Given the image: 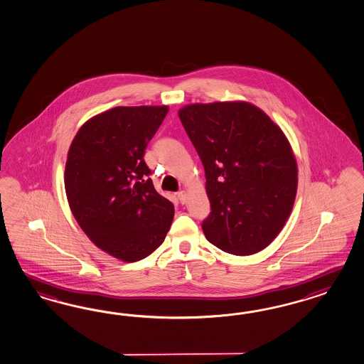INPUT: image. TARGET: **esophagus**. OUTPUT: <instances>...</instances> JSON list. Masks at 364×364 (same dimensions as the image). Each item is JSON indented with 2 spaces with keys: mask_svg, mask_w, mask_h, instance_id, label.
Masks as SVG:
<instances>
[{
  "mask_svg": "<svg viewBox=\"0 0 364 364\" xmlns=\"http://www.w3.org/2000/svg\"><path fill=\"white\" fill-rule=\"evenodd\" d=\"M177 197H178V200H180L181 204H186V203H187V193H186V191L177 192Z\"/></svg>",
  "mask_w": 364,
  "mask_h": 364,
  "instance_id": "1",
  "label": "esophagus"
}]
</instances>
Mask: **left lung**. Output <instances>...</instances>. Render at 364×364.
Listing matches in <instances>:
<instances>
[{
  "label": "left lung",
  "instance_id": "left-lung-1",
  "mask_svg": "<svg viewBox=\"0 0 364 364\" xmlns=\"http://www.w3.org/2000/svg\"><path fill=\"white\" fill-rule=\"evenodd\" d=\"M178 118L205 171L208 241L235 256L261 252L294 205L298 168L285 134L247 102L188 105Z\"/></svg>",
  "mask_w": 364,
  "mask_h": 364
}]
</instances>
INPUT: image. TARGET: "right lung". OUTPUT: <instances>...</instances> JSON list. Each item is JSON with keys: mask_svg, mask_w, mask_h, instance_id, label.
<instances>
[{"mask_svg": "<svg viewBox=\"0 0 364 364\" xmlns=\"http://www.w3.org/2000/svg\"><path fill=\"white\" fill-rule=\"evenodd\" d=\"M167 112V106L111 108L87 120L70 146L65 168L70 209L99 249L126 262L161 245L175 215L143 159Z\"/></svg>", "mask_w": 364, "mask_h": 364, "instance_id": "add662e5", "label": "right lung"}]
</instances>
